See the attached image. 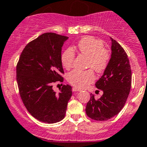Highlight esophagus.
I'll return each instance as SVG.
<instances>
[{
    "label": "esophagus",
    "mask_w": 147,
    "mask_h": 147,
    "mask_svg": "<svg viewBox=\"0 0 147 147\" xmlns=\"http://www.w3.org/2000/svg\"><path fill=\"white\" fill-rule=\"evenodd\" d=\"M80 91H81V90L78 88H75V87L72 88V92H80Z\"/></svg>",
    "instance_id": "1"
}]
</instances>
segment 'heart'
<instances>
[{
    "mask_svg": "<svg viewBox=\"0 0 147 147\" xmlns=\"http://www.w3.org/2000/svg\"><path fill=\"white\" fill-rule=\"evenodd\" d=\"M78 49L82 55L88 57L87 67L93 68L95 72L102 73L106 69L110 61V52L104 47L102 40L88 36L82 38L78 43ZM75 52L73 49L67 48L62 53L61 60L62 66L69 69L73 66ZM94 73L92 69L86 71L75 70L68 74L69 83L77 88H85L94 80Z\"/></svg>",
    "mask_w": 147,
    "mask_h": 147,
    "instance_id": "1",
    "label": "heart"
}]
</instances>
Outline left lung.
<instances>
[{
	"label": "left lung",
	"mask_w": 147,
	"mask_h": 147,
	"mask_svg": "<svg viewBox=\"0 0 147 147\" xmlns=\"http://www.w3.org/2000/svg\"><path fill=\"white\" fill-rule=\"evenodd\" d=\"M111 39V57L102 76L95 83L102 90L98 100L92 94L86 108L89 118L106 121L118 114L125 106L131 88L132 72L127 55L118 42Z\"/></svg>",
	"instance_id": "1"
}]
</instances>
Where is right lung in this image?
I'll return each instance as SVG.
<instances>
[{
    "instance_id": "add662e5",
    "label": "right lung",
    "mask_w": 147,
    "mask_h": 147,
    "mask_svg": "<svg viewBox=\"0 0 147 147\" xmlns=\"http://www.w3.org/2000/svg\"><path fill=\"white\" fill-rule=\"evenodd\" d=\"M66 36L45 33L23 49L17 64V82L28 111L42 122L60 121L64 118L72 87L64 85L56 94L53 84L63 82L61 47Z\"/></svg>"
}]
</instances>
